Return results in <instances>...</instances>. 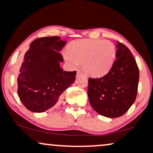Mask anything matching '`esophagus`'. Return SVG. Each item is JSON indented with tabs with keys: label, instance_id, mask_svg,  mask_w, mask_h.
<instances>
[{
	"label": "esophagus",
	"instance_id": "34e87169",
	"mask_svg": "<svg viewBox=\"0 0 153 153\" xmlns=\"http://www.w3.org/2000/svg\"><path fill=\"white\" fill-rule=\"evenodd\" d=\"M82 75L81 72H80V71H77V75H78H78Z\"/></svg>",
	"mask_w": 153,
	"mask_h": 153
}]
</instances>
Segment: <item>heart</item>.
Here are the masks:
<instances>
[{
    "instance_id": "1",
    "label": "heart",
    "mask_w": 153,
    "mask_h": 153,
    "mask_svg": "<svg viewBox=\"0 0 153 153\" xmlns=\"http://www.w3.org/2000/svg\"><path fill=\"white\" fill-rule=\"evenodd\" d=\"M69 64L76 66L81 62L82 68L91 77L107 74L114 64L117 49L108 40L80 39L71 42L62 53Z\"/></svg>"
}]
</instances>
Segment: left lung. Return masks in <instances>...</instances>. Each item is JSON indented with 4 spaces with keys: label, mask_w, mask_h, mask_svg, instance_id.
Here are the masks:
<instances>
[{
    "label": "left lung",
    "mask_w": 153,
    "mask_h": 153,
    "mask_svg": "<svg viewBox=\"0 0 153 153\" xmlns=\"http://www.w3.org/2000/svg\"><path fill=\"white\" fill-rule=\"evenodd\" d=\"M116 61L106 75L89 78L88 96L93 108L103 117L117 118L134 103L140 73L131 51L117 42Z\"/></svg>",
    "instance_id": "1"
}]
</instances>
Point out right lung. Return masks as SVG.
Segmentation results:
<instances>
[{
  "instance_id": "right-lung-1",
  "label": "right lung",
  "mask_w": 153,
  "mask_h": 153,
  "mask_svg": "<svg viewBox=\"0 0 153 153\" xmlns=\"http://www.w3.org/2000/svg\"><path fill=\"white\" fill-rule=\"evenodd\" d=\"M65 41L59 36L35 39L24 57L19 71L18 95L24 106L36 113L45 112L75 81L76 71H63L59 53Z\"/></svg>"
}]
</instances>
